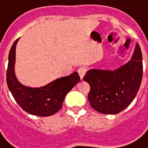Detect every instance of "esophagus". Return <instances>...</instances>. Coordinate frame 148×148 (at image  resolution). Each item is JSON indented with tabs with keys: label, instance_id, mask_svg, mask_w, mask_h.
Listing matches in <instances>:
<instances>
[{
	"label": "esophagus",
	"instance_id": "1",
	"mask_svg": "<svg viewBox=\"0 0 148 148\" xmlns=\"http://www.w3.org/2000/svg\"><path fill=\"white\" fill-rule=\"evenodd\" d=\"M78 73H79V76H80V78L82 79L84 76L85 75V73L87 72V68L86 67H80V68H78Z\"/></svg>",
	"mask_w": 148,
	"mask_h": 148
}]
</instances>
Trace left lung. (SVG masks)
Here are the masks:
<instances>
[{
  "label": "left lung",
  "mask_w": 148,
  "mask_h": 148,
  "mask_svg": "<svg viewBox=\"0 0 148 148\" xmlns=\"http://www.w3.org/2000/svg\"><path fill=\"white\" fill-rule=\"evenodd\" d=\"M142 78V52L137 43L131 60L119 69L88 71L84 80L90 85V106L104 114H119L134 99Z\"/></svg>",
  "instance_id": "8db88e82"
}]
</instances>
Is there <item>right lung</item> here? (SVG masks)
Listing matches in <instances>:
<instances>
[{
  "label": "right lung",
  "mask_w": 148,
  "mask_h": 148,
  "mask_svg": "<svg viewBox=\"0 0 148 148\" xmlns=\"http://www.w3.org/2000/svg\"><path fill=\"white\" fill-rule=\"evenodd\" d=\"M18 41L16 39L9 54L6 72V81L17 103L30 114L47 117L56 114L62 108L63 101L68 92L80 78L77 72L61 77L42 88H29L21 84L14 74L15 49Z\"/></svg>",
  "instance_id": "add662e5"
}]
</instances>
